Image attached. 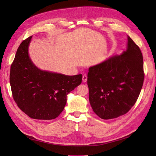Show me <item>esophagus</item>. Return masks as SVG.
Returning <instances> with one entry per match:
<instances>
[{
	"label": "esophagus",
	"instance_id": "obj_1",
	"mask_svg": "<svg viewBox=\"0 0 156 156\" xmlns=\"http://www.w3.org/2000/svg\"><path fill=\"white\" fill-rule=\"evenodd\" d=\"M87 81V75L86 74H84L83 75V81L86 82Z\"/></svg>",
	"mask_w": 156,
	"mask_h": 156
}]
</instances>
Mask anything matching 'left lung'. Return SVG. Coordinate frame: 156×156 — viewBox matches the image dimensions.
I'll use <instances>...</instances> for the list:
<instances>
[{
	"label": "left lung",
	"mask_w": 156,
	"mask_h": 156,
	"mask_svg": "<svg viewBox=\"0 0 156 156\" xmlns=\"http://www.w3.org/2000/svg\"><path fill=\"white\" fill-rule=\"evenodd\" d=\"M144 78L142 53L128 36L123 53L88 69L89 101L94 112L104 120L126 114L137 100Z\"/></svg>",
	"instance_id": "1"
}]
</instances>
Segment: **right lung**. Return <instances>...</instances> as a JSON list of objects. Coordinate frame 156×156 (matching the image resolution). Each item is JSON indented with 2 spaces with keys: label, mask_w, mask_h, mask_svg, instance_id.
<instances>
[{
  "label": "right lung",
  "mask_w": 156,
  "mask_h": 156,
  "mask_svg": "<svg viewBox=\"0 0 156 156\" xmlns=\"http://www.w3.org/2000/svg\"><path fill=\"white\" fill-rule=\"evenodd\" d=\"M32 36L19 47L10 68V83L14 101L32 119L52 120L66 103L68 94L82 82V74L65 75L41 71L30 60L28 48Z\"/></svg>",
  "instance_id": "right-lung-1"
}]
</instances>
